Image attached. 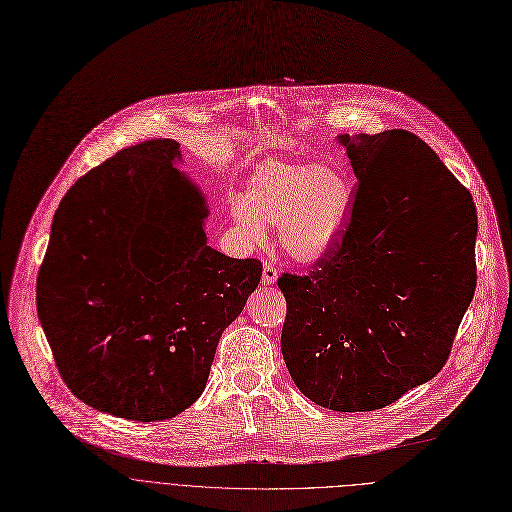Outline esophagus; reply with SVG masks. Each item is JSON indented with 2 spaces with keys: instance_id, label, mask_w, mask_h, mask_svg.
<instances>
[{
  "instance_id": "esophagus-1",
  "label": "esophagus",
  "mask_w": 512,
  "mask_h": 512,
  "mask_svg": "<svg viewBox=\"0 0 512 512\" xmlns=\"http://www.w3.org/2000/svg\"><path fill=\"white\" fill-rule=\"evenodd\" d=\"M277 277H279L277 265L265 261V263H263V283H265V285H273V283L277 281Z\"/></svg>"
}]
</instances>
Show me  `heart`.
Instances as JSON below:
<instances>
[{
	"label": "heart",
	"mask_w": 512,
	"mask_h": 512,
	"mask_svg": "<svg viewBox=\"0 0 512 512\" xmlns=\"http://www.w3.org/2000/svg\"><path fill=\"white\" fill-rule=\"evenodd\" d=\"M352 201L350 185L331 168L267 160L249 177L235 217L253 243L265 239V227L279 225L283 251L295 261L311 263L342 243Z\"/></svg>",
	"instance_id": "b5f03b06"
}]
</instances>
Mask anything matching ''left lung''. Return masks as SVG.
<instances>
[{"label":"left lung","instance_id":"1","mask_svg":"<svg viewBox=\"0 0 512 512\" xmlns=\"http://www.w3.org/2000/svg\"><path fill=\"white\" fill-rule=\"evenodd\" d=\"M356 183L339 247L277 279L295 386L335 412H370L446 364L476 289L470 193L408 130L342 134Z\"/></svg>","mask_w":512,"mask_h":512}]
</instances>
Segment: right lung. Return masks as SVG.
<instances>
[{"instance_id":"right-lung-1","label":"right lung","mask_w":512,"mask_h":512,"mask_svg":"<svg viewBox=\"0 0 512 512\" xmlns=\"http://www.w3.org/2000/svg\"><path fill=\"white\" fill-rule=\"evenodd\" d=\"M177 158L179 142L146 140L78 179L38 273L62 380L84 404L136 422L175 418L203 394L221 333L263 273L259 259L207 245L203 193Z\"/></svg>"}]
</instances>
